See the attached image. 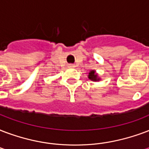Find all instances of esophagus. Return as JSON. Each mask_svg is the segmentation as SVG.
<instances>
[{
    "label": "esophagus",
    "mask_w": 149,
    "mask_h": 149,
    "mask_svg": "<svg viewBox=\"0 0 149 149\" xmlns=\"http://www.w3.org/2000/svg\"><path fill=\"white\" fill-rule=\"evenodd\" d=\"M69 67H70V68H73V67H75V65L72 64H70L69 65Z\"/></svg>",
    "instance_id": "34e87169"
}]
</instances>
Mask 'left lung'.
Returning a JSON list of instances; mask_svg holds the SVG:
<instances>
[{"instance_id": "obj_1", "label": "left lung", "mask_w": 149, "mask_h": 149, "mask_svg": "<svg viewBox=\"0 0 149 149\" xmlns=\"http://www.w3.org/2000/svg\"><path fill=\"white\" fill-rule=\"evenodd\" d=\"M88 78H89L91 80H92V81H98V80H100V78L98 77L97 73L95 72V70L90 71L89 75H88Z\"/></svg>"}]
</instances>
